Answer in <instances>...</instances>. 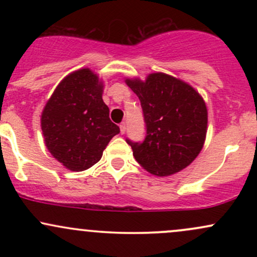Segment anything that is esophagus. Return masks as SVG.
<instances>
[{"label": "esophagus", "instance_id": "1", "mask_svg": "<svg viewBox=\"0 0 257 257\" xmlns=\"http://www.w3.org/2000/svg\"><path fill=\"white\" fill-rule=\"evenodd\" d=\"M119 129H120V134H124L125 133V123H120L119 124Z\"/></svg>", "mask_w": 257, "mask_h": 257}]
</instances>
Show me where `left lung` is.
<instances>
[{
    "label": "left lung",
    "mask_w": 257,
    "mask_h": 257,
    "mask_svg": "<svg viewBox=\"0 0 257 257\" xmlns=\"http://www.w3.org/2000/svg\"><path fill=\"white\" fill-rule=\"evenodd\" d=\"M125 82L139 96L146 126L141 143L125 140L138 163L157 176L190 166L205 140L208 112L202 96L166 73H151L145 82Z\"/></svg>",
    "instance_id": "obj_1"
}]
</instances>
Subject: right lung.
I'll return each mask as SVG.
<instances>
[{
	"label": "right lung",
	"instance_id": "1",
	"mask_svg": "<svg viewBox=\"0 0 257 257\" xmlns=\"http://www.w3.org/2000/svg\"><path fill=\"white\" fill-rule=\"evenodd\" d=\"M102 85L89 69L72 72L59 83L42 112L41 126L53 157L72 172L101 158L119 126L108 117Z\"/></svg>",
	"mask_w": 257,
	"mask_h": 257
}]
</instances>
